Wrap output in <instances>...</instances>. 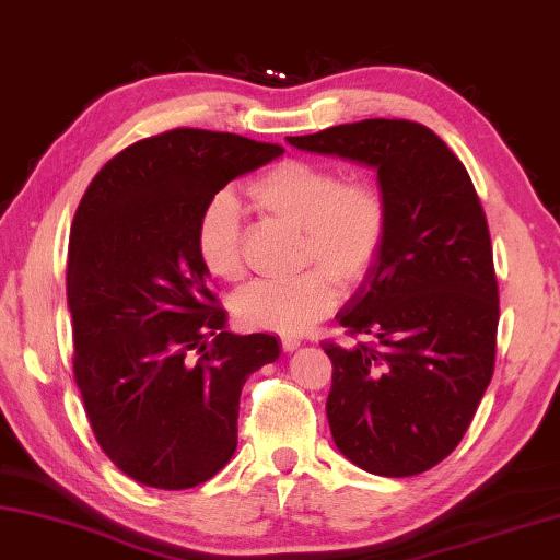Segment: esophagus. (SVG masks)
Here are the masks:
<instances>
[{
  "label": "esophagus",
  "mask_w": 560,
  "mask_h": 560,
  "mask_svg": "<svg viewBox=\"0 0 560 560\" xmlns=\"http://www.w3.org/2000/svg\"><path fill=\"white\" fill-rule=\"evenodd\" d=\"M280 345H282V351H295L300 347V339L298 337H282Z\"/></svg>",
  "instance_id": "esophagus-1"
}]
</instances>
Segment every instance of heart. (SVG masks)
Listing matches in <instances>:
<instances>
[{
	"label": "heart",
	"instance_id": "1",
	"mask_svg": "<svg viewBox=\"0 0 560 560\" xmlns=\"http://www.w3.org/2000/svg\"><path fill=\"white\" fill-rule=\"evenodd\" d=\"M258 209L302 229L300 262L317 265L290 280H258L233 300L238 322L253 329L298 335L325 319L339 302V283L359 285L386 248L388 196L371 176H341L337 166L282 160L248 184ZM196 253L219 280L245 272L241 206L229 191L213 194L196 219Z\"/></svg>",
	"mask_w": 560,
	"mask_h": 560
}]
</instances>
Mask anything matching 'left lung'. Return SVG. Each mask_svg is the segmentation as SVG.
I'll list each match as a JSON object with an SVG mask.
<instances>
[{
    "instance_id": "obj_1",
    "label": "left lung",
    "mask_w": 560,
    "mask_h": 560,
    "mask_svg": "<svg viewBox=\"0 0 560 560\" xmlns=\"http://www.w3.org/2000/svg\"><path fill=\"white\" fill-rule=\"evenodd\" d=\"M288 142L374 166L390 203L386 248L339 312L357 345L322 341L331 438L366 472H425L459 445L494 374L499 288L475 184L413 120L374 117Z\"/></svg>"
}]
</instances>
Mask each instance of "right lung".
<instances>
[{"mask_svg": "<svg viewBox=\"0 0 560 560\" xmlns=\"http://www.w3.org/2000/svg\"><path fill=\"white\" fill-rule=\"evenodd\" d=\"M280 144L176 127L117 152L71 225L73 376L115 467L156 489L211 479L238 445L241 388L280 357L272 335L225 331L196 253V219Z\"/></svg>", "mask_w": 560, "mask_h": 560, "instance_id": "1", "label": "right lung"}]
</instances>
